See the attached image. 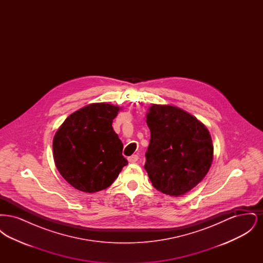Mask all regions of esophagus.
I'll return each mask as SVG.
<instances>
[{
  "label": "esophagus",
  "mask_w": 263,
  "mask_h": 263,
  "mask_svg": "<svg viewBox=\"0 0 263 263\" xmlns=\"http://www.w3.org/2000/svg\"><path fill=\"white\" fill-rule=\"evenodd\" d=\"M138 159H139V157H138L137 155H132V156H130L128 158V161H129V163H134L137 162Z\"/></svg>",
  "instance_id": "obj_1"
}]
</instances>
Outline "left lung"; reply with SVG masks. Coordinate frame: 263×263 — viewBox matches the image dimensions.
Listing matches in <instances>:
<instances>
[{
	"instance_id": "obj_1",
	"label": "left lung",
	"mask_w": 263,
	"mask_h": 263,
	"mask_svg": "<svg viewBox=\"0 0 263 263\" xmlns=\"http://www.w3.org/2000/svg\"><path fill=\"white\" fill-rule=\"evenodd\" d=\"M146 121L151 139L144 167L153 186L171 196L185 194L211 166L214 148L208 129L173 105L152 104Z\"/></svg>"
}]
</instances>
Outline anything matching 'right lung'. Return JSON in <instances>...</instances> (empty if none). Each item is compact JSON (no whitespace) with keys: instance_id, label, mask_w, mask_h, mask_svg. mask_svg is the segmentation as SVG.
<instances>
[{"instance_id":"add662e5","label":"right lung","mask_w":263,"mask_h":263,"mask_svg":"<svg viewBox=\"0 0 263 263\" xmlns=\"http://www.w3.org/2000/svg\"><path fill=\"white\" fill-rule=\"evenodd\" d=\"M120 107L91 103L69 115L53 139L57 170L73 187L88 193L110 186L128 163L123 144L114 132Z\"/></svg>"}]
</instances>
